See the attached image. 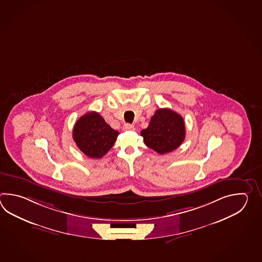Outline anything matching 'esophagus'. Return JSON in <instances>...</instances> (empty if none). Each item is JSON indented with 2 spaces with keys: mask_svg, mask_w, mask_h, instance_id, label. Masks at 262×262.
<instances>
[{
  "mask_svg": "<svg viewBox=\"0 0 262 262\" xmlns=\"http://www.w3.org/2000/svg\"><path fill=\"white\" fill-rule=\"evenodd\" d=\"M134 129H135V126H134L133 124L126 123V124L123 125V130H125V131H132Z\"/></svg>",
  "mask_w": 262,
  "mask_h": 262,
  "instance_id": "1",
  "label": "esophagus"
}]
</instances>
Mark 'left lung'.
Masks as SVG:
<instances>
[{"label": "left lung", "mask_w": 262, "mask_h": 262, "mask_svg": "<svg viewBox=\"0 0 262 262\" xmlns=\"http://www.w3.org/2000/svg\"><path fill=\"white\" fill-rule=\"evenodd\" d=\"M140 135L151 150L160 155L170 152L176 150L185 138L184 119L169 108H159L150 119L149 126Z\"/></svg>", "instance_id": "left-lung-1"}]
</instances>
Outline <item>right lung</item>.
<instances>
[{
    "instance_id": "add662e5",
    "label": "right lung",
    "mask_w": 262,
    "mask_h": 262,
    "mask_svg": "<svg viewBox=\"0 0 262 262\" xmlns=\"http://www.w3.org/2000/svg\"><path fill=\"white\" fill-rule=\"evenodd\" d=\"M119 132L112 129L99 113L91 112L78 119L73 129V139L86 156L101 158L112 149Z\"/></svg>"
}]
</instances>
